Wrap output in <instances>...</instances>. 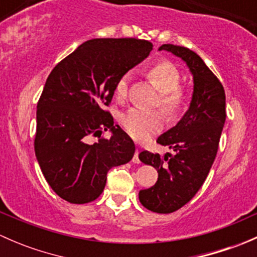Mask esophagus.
<instances>
[{
    "label": "esophagus",
    "instance_id": "34e87169",
    "mask_svg": "<svg viewBox=\"0 0 257 257\" xmlns=\"http://www.w3.org/2000/svg\"><path fill=\"white\" fill-rule=\"evenodd\" d=\"M132 162H133L134 164H139V163H141V160H139V150L138 149H137L136 153H134V157H133V159H132Z\"/></svg>",
    "mask_w": 257,
    "mask_h": 257
}]
</instances>
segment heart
Masks as SVG:
<instances>
[{
  "instance_id": "1",
  "label": "heart",
  "mask_w": 257,
  "mask_h": 257,
  "mask_svg": "<svg viewBox=\"0 0 257 257\" xmlns=\"http://www.w3.org/2000/svg\"><path fill=\"white\" fill-rule=\"evenodd\" d=\"M148 77L159 89L160 107L170 115L180 112L185 104L186 95L185 92L179 87L180 73L177 67L169 61L157 62L148 69ZM131 78V72L121 74L115 84L116 97H125ZM121 123L132 138L138 142H147L162 131L164 125V115L159 110L132 108L124 114Z\"/></svg>"
}]
</instances>
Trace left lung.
I'll return each instance as SVG.
<instances>
[{"label": "left lung", "mask_w": 257, "mask_h": 257, "mask_svg": "<svg viewBox=\"0 0 257 257\" xmlns=\"http://www.w3.org/2000/svg\"><path fill=\"white\" fill-rule=\"evenodd\" d=\"M159 51H168L183 59L194 79L189 109L177 125L157 141L169 147L174 155L168 153L162 158L147 150L139 154L142 163L158 170V181L152 188L139 191V201L150 211L169 214L189 203L208 177L226 110L224 87L195 52L174 45H163Z\"/></svg>", "instance_id": "1"}]
</instances>
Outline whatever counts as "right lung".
I'll return each instance as SVG.
<instances>
[{
    "instance_id": "obj_1",
    "label": "right lung",
    "mask_w": 257,
    "mask_h": 257,
    "mask_svg": "<svg viewBox=\"0 0 257 257\" xmlns=\"http://www.w3.org/2000/svg\"><path fill=\"white\" fill-rule=\"evenodd\" d=\"M137 38H94L82 43L49 73L37 104L35 153L52 190L72 204L95 200L110 168L131 162L136 145L104 110L115 84L149 56ZM110 130L109 140L100 138ZM101 139L87 143L89 136Z\"/></svg>"
}]
</instances>
